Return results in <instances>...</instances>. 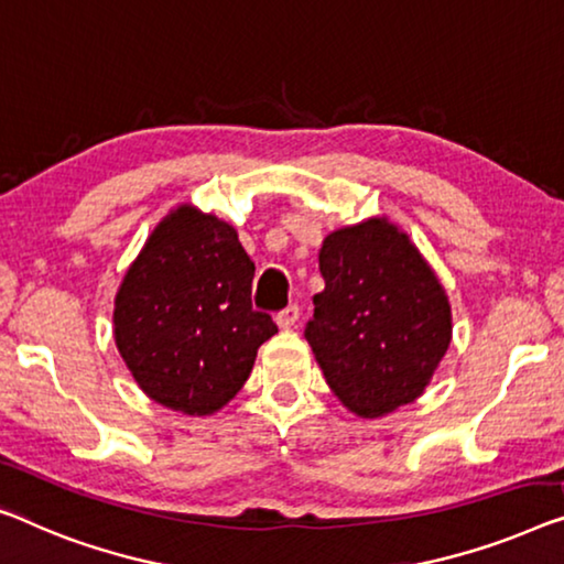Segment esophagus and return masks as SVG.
I'll return each mask as SVG.
<instances>
[{"label":"esophagus","instance_id":"34e87169","mask_svg":"<svg viewBox=\"0 0 564 564\" xmlns=\"http://www.w3.org/2000/svg\"><path fill=\"white\" fill-rule=\"evenodd\" d=\"M299 306L296 304H291V306H285L283 311H279V314H275V324L281 326V329H291L293 324L299 322Z\"/></svg>","mask_w":564,"mask_h":564}]
</instances>
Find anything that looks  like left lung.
Listing matches in <instances>:
<instances>
[{"instance_id":"left-lung-1","label":"left lung","mask_w":564,"mask_h":564,"mask_svg":"<svg viewBox=\"0 0 564 564\" xmlns=\"http://www.w3.org/2000/svg\"><path fill=\"white\" fill-rule=\"evenodd\" d=\"M324 291L304 336L351 413L380 417L423 394L451 344L438 275L398 225L369 217L324 238Z\"/></svg>"}]
</instances>
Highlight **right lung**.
Listing matches in <instances>:
<instances>
[{"mask_svg": "<svg viewBox=\"0 0 564 564\" xmlns=\"http://www.w3.org/2000/svg\"><path fill=\"white\" fill-rule=\"evenodd\" d=\"M256 263L220 217L180 205L156 225L116 293V347L159 405L213 415L240 392L279 332L250 304Z\"/></svg>", "mask_w": 564, "mask_h": 564, "instance_id": "right-lung-1", "label": "right lung"}]
</instances>
